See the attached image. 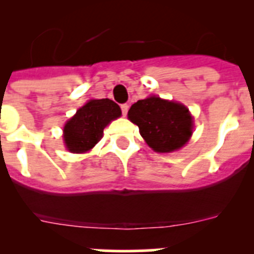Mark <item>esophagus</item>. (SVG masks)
Here are the masks:
<instances>
[{"label":"esophagus","instance_id":"esophagus-1","mask_svg":"<svg viewBox=\"0 0 254 254\" xmlns=\"http://www.w3.org/2000/svg\"><path fill=\"white\" fill-rule=\"evenodd\" d=\"M128 104H122L121 105V109H122V114L123 116H126L127 114V112H128Z\"/></svg>","mask_w":254,"mask_h":254}]
</instances>
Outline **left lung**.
I'll return each mask as SVG.
<instances>
[{
  "label": "left lung",
  "instance_id": "1",
  "mask_svg": "<svg viewBox=\"0 0 254 254\" xmlns=\"http://www.w3.org/2000/svg\"><path fill=\"white\" fill-rule=\"evenodd\" d=\"M128 120L138 126L143 140L156 152L183 147L193 129V118L185 105L155 95L132 104Z\"/></svg>",
  "mask_w": 254,
  "mask_h": 254
}]
</instances>
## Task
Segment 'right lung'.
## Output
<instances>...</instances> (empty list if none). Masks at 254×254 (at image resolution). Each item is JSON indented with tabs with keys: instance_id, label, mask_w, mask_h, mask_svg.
Here are the masks:
<instances>
[{
	"instance_id": "right-lung-1",
	"label": "right lung",
	"mask_w": 254,
	"mask_h": 254,
	"mask_svg": "<svg viewBox=\"0 0 254 254\" xmlns=\"http://www.w3.org/2000/svg\"><path fill=\"white\" fill-rule=\"evenodd\" d=\"M120 105L111 99H91L67 121L64 140L67 150L81 154L93 149L112 121L121 117Z\"/></svg>"
}]
</instances>
